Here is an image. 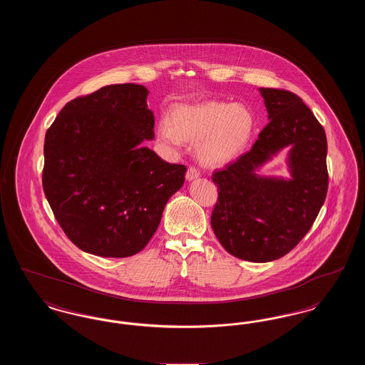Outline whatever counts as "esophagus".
<instances>
[{
	"mask_svg": "<svg viewBox=\"0 0 365 365\" xmlns=\"http://www.w3.org/2000/svg\"><path fill=\"white\" fill-rule=\"evenodd\" d=\"M200 178V173H198V170L197 168H194V167H190L189 170H187V173H186V179L191 182V180H195V179H198Z\"/></svg>",
	"mask_w": 365,
	"mask_h": 365,
	"instance_id": "obj_1",
	"label": "esophagus"
}]
</instances>
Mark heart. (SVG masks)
I'll return each mask as SVG.
<instances>
[{
    "label": "heart",
    "mask_w": 365,
    "mask_h": 365,
    "mask_svg": "<svg viewBox=\"0 0 365 365\" xmlns=\"http://www.w3.org/2000/svg\"><path fill=\"white\" fill-rule=\"evenodd\" d=\"M256 127V116L247 105L204 101L175 106L173 120L158 122L157 135L171 148H180L185 140L195 142V155L202 164L222 167L247 149Z\"/></svg>",
    "instance_id": "b5f03b06"
}]
</instances>
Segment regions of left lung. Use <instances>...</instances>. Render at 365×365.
I'll return each instance as SVG.
<instances>
[{"instance_id":"left-lung-1","label":"left lung","mask_w":365,"mask_h":365,"mask_svg":"<svg viewBox=\"0 0 365 365\" xmlns=\"http://www.w3.org/2000/svg\"><path fill=\"white\" fill-rule=\"evenodd\" d=\"M259 91L269 123L247 153L212 175L219 200L210 226L230 255L268 262L289 253L305 237L324 204L327 138L299 97L277 88ZM286 147L289 176L259 175Z\"/></svg>"}]
</instances>
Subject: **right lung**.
<instances>
[{"instance_id":"add662e5","label":"right lung","mask_w":365,"mask_h":365,"mask_svg":"<svg viewBox=\"0 0 365 365\" xmlns=\"http://www.w3.org/2000/svg\"><path fill=\"white\" fill-rule=\"evenodd\" d=\"M148 94L134 83L101 87L70 101L46 133V200L87 253L122 259L140 252L185 183V165L142 145L155 138Z\"/></svg>"}]
</instances>
